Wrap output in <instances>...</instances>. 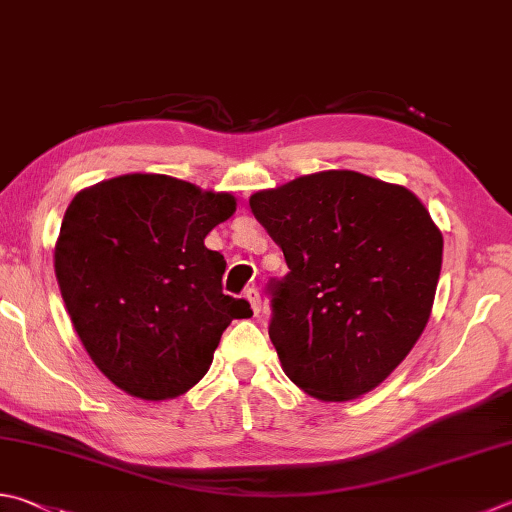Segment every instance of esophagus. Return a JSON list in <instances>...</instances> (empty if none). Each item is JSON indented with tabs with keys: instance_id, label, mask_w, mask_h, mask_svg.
Returning <instances> with one entry per match:
<instances>
[{
	"instance_id": "obj_1",
	"label": "esophagus",
	"mask_w": 512,
	"mask_h": 512,
	"mask_svg": "<svg viewBox=\"0 0 512 512\" xmlns=\"http://www.w3.org/2000/svg\"><path fill=\"white\" fill-rule=\"evenodd\" d=\"M245 298L249 301V305H252L254 314H258L260 312V294H258V289L256 287H247L245 289Z\"/></svg>"
}]
</instances>
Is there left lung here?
Listing matches in <instances>:
<instances>
[{"instance_id": "8db88e82", "label": "left lung", "mask_w": 512, "mask_h": 512, "mask_svg": "<svg viewBox=\"0 0 512 512\" xmlns=\"http://www.w3.org/2000/svg\"><path fill=\"white\" fill-rule=\"evenodd\" d=\"M249 207L289 267L269 283L283 372L321 401L374 390L432 312L443 236L428 209L406 187L345 169L256 191Z\"/></svg>"}]
</instances>
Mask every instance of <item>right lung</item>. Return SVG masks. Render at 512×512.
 <instances>
[{
    "instance_id": "obj_1",
    "label": "right lung",
    "mask_w": 512,
    "mask_h": 512,
    "mask_svg": "<svg viewBox=\"0 0 512 512\" xmlns=\"http://www.w3.org/2000/svg\"><path fill=\"white\" fill-rule=\"evenodd\" d=\"M234 211L231 194L160 173L98 182L66 209L55 243L64 305L93 363L131 397L194 388L227 325L252 316L223 294L227 263L205 247Z\"/></svg>"
}]
</instances>
